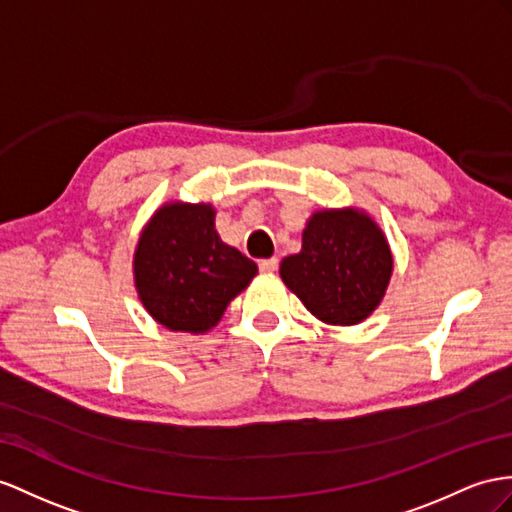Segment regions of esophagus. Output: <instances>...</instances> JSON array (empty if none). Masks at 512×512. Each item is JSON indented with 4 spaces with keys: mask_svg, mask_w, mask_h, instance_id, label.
Instances as JSON below:
<instances>
[{
    "mask_svg": "<svg viewBox=\"0 0 512 512\" xmlns=\"http://www.w3.org/2000/svg\"><path fill=\"white\" fill-rule=\"evenodd\" d=\"M277 268H279V259L277 257H270V259H261L259 261V270L261 272L272 274V272H277Z\"/></svg>",
    "mask_w": 512,
    "mask_h": 512,
    "instance_id": "34e87169",
    "label": "esophagus"
}]
</instances>
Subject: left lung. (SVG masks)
I'll list each match as a JSON object with an SVG mask.
<instances>
[{
    "instance_id": "1",
    "label": "left lung",
    "mask_w": 512,
    "mask_h": 512,
    "mask_svg": "<svg viewBox=\"0 0 512 512\" xmlns=\"http://www.w3.org/2000/svg\"><path fill=\"white\" fill-rule=\"evenodd\" d=\"M393 272L385 233L361 209H322L303 231L281 279L326 324H359L381 305Z\"/></svg>"
}]
</instances>
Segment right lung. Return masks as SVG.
I'll use <instances>...</instances> for the list:
<instances>
[{"instance_id":"1","label":"right lung","mask_w":512,"mask_h":512,"mask_svg":"<svg viewBox=\"0 0 512 512\" xmlns=\"http://www.w3.org/2000/svg\"><path fill=\"white\" fill-rule=\"evenodd\" d=\"M214 218L207 203H166L140 233L136 290L153 320L170 331H209L257 274L253 259L220 240Z\"/></svg>"}]
</instances>
